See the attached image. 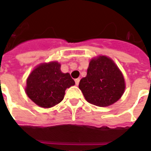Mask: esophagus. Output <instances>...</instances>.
<instances>
[{
    "mask_svg": "<svg viewBox=\"0 0 151 151\" xmlns=\"http://www.w3.org/2000/svg\"><path fill=\"white\" fill-rule=\"evenodd\" d=\"M79 82H80V79H79V78L75 79V84H76V85H77V86L78 85Z\"/></svg>",
    "mask_w": 151,
    "mask_h": 151,
    "instance_id": "1",
    "label": "esophagus"
}]
</instances>
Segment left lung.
<instances>
[{
    "label": "left lung",
    "mask_w": 151,
    "mask_h": 151,
    "mask_svg": "<svg viewBox=\"0 0 151 151\" xmlns=\"http://www.w3.org/2000/svg\"><path fill=\"white\" fill-rule=\"evenodd\" d=\"M78 86L90 104L107 107L120 99L125 84L122 73L112 60L100 56L91 60L87 74L81 79Z\"/></svg>",
    "instance_id": "8db88e82"
}]
</instances>
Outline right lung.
<instances>
[{"label":"right lung","instance_id":"obj_1","mask_svg":"<svg viewBox=\"0 0 151 151\" xmlns=\"http://www.w3.org/2000/svg\"><path fill=\"white\" fill-rule=\"evenodd\" d=\"M74 84L69 73L60 71L59 63H45L29 75L26 93L35 104L42 108H51L62 101L66 89Z\"/></svg>","mask_w":151,"mask_h":151}]
</instances>
